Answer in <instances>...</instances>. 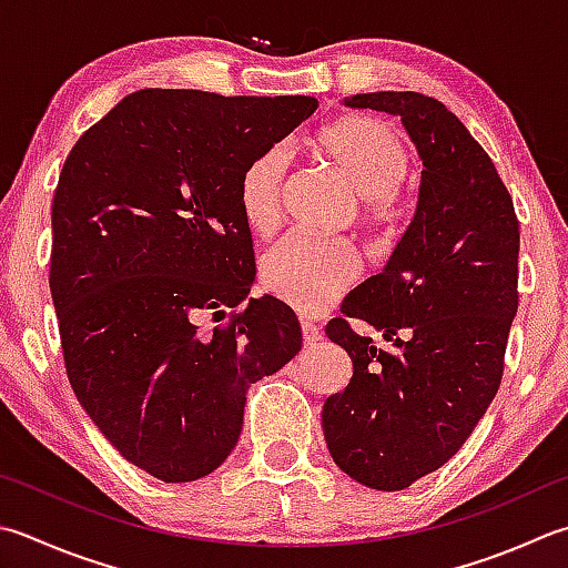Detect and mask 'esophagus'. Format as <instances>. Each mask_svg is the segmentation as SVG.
I'll list each match as a JSON object with an SVG mask.
<instances>
[{
  "mask_svg": "<svg viewBox=\"0 0 568 568\" xmlns=\"http://www.w3.org/2000/svg\"><path fill=\"white\" fill-rule=\"evenodd\" d=\"M300 329H303V344H305V347H313V344H317L320 335H317V327L313 325V322L300 320Z\"/></svg>",
  "mask_w": 568,
  "mask_h": 568,
  "instance_id": "1",
  "label": "esophagus"
}]
</instances>
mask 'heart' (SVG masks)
I'll return each instance as SVG.
<instances>
[{
	"mask_svg": "<svg viewBox=\"0 0 568 568\" xmlns=\"http://www.w3.org/2000/svg\"><path fill=\"white\" fill-rule=\"evenodd\" d=\"M315 150L362 199L366 224L379 231H394L402 224L406 202L398 184L408 174L410 152L394 128L372 115H349L322 130ZM285 172L283 148L263 150L243 166L236 202L243 224L255 236H271L281 221ZM357 273L359 265L349 248L300 233L277 243L261 261L265 291L305 315L322 313L335 303Z\"/></svg>",
	"mask_w": 568,
	"mask_h": 568,
	"instance_id": "heart-1",
	"label": "heart"
}]
</instances>
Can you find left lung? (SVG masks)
Here are the masks:
<instances>
[{
  "label": "left lung",
  "instance_id": "8db88e82",
  "mask_svg": "<svg viewBox=\"0 0 568 568\" xmlns=\"http://www.w3.org/2000/svg\"><path fill=\"white\" fill-rule=\"evenodd\" d=\"M342 103L402 118L424 162L402 241L325 329L354 369L322 406L332 460L394 493L448 463L493 404L517 315L519 224L490 154L440 100L379 91ZM347 316L382 331L389 349Z\"/></svg>",
  "mask_w": 568,
  "mask_h": 568
}]
</instances>
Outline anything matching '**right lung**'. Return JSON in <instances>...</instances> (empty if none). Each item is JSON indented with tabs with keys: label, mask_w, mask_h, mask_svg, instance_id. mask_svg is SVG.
<instances>
[{
	"label": "right lung",
	"mask_w": 568,
	"mask_h": 568,
	"mask_svg": "<svg viewBox=\"0 0 568 568\" xmlns=\"http://www.w3.org/2000/svg\"><path fill=\"white\" fill-rule=\"evenodd\" d=\"M315 110L310 95L144 88L65 158L49 277L65 372L98 430L162 483L214 473L236 448L251 384L303 347L291 307L248 297L236 184ZM204 314L230 322L206 336Z\"/></svg>",
	"instance_id": "add662e5"
}]
</instances>
